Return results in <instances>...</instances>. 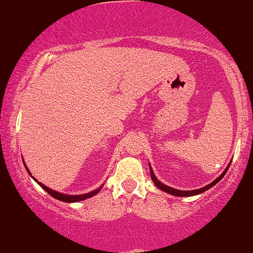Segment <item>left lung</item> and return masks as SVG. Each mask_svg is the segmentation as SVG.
<instances>
[{
  "instance_id": "8db88e82",
  "label": "left lung",
  "mask_w": 253,
  "mask_h": 253,
  "mask_svg": "<svg viewBox=\"0 0 253 253\" xmlns=\"http://www.w3.org/2000/svg\"><path fill=\"white\" fill-rule=\"evenodd\" d=\"M229 166H230V165H229ZM229 166H228L227 169H225V171L223 172V173L220 174L216 180H213V182H212L211 184H209V185H206V187L201 188V189H196V190H187V191H185V190H178V189H174V188L167 187V185L162 184V183L159 182L158 178H156L155 175H154V172H153V169H150V175H151V179H153L154 184H155L156 187L159 188V189H161L162 191H165V193H169V194H171V195H174V196H193V195H198V194L204 193V191H206L207 189H210V188L213 187V185H216L217 183L219 182V180L222 179L223 177H224V174L227 173V171H228V169H229Z\"/></svg>"
}]
</instances>
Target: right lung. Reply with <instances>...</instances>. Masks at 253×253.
I'll list each match as a JSON object with an SVG mask.
<instances>
[{
	"label": "right lung",
	"instance_id": "obj_1",
	"mask_svg": "<svg viewBox=\"0 0 253 253\" xmlns=\"http://www.w3.org/2000/svg\"><path fill=\"white\" fill-rule=\"evenodd\" d=\"M26 171L29 172V174H31L30 171H29V169H28V167H26ZM37 183H39V184L41 185V187L43 188V189L46 190L50 196H53V198L57 199V200L64 201V203H76V201L86 200V199L92 198L93 195H95V194H97V193H99V190H100V188H98L97 190H93V191H91V193L84 194V195H65V194H60V193H58V191H54V190L49 189V188H47L46 185L42 184V183H40V182H37Z\"/></svg>",
	"mask_w": 253,
	"mask_h": 253
}]
</instances>
